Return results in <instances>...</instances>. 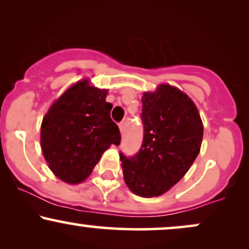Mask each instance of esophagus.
Instances as JSON below:
<instances>
[{
  "instance_id": "esophagus-1",
  "label": "esophagus",
  "mask_w": 249,
  "mask_h": 249,
  "mask_svg": "<svg viewBox=\"0 0 249 249\" xmlns=\"http://www.w3.org/2000/svg\"><path fill=\"white\" fill-rule=\"evenodd\" d=\"M119 130H121V133L124 132V122L119 123Z\"/></svg>"
}]
</instances>
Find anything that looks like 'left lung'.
Masks as SVG:
<instances>
[{
    "instance_id": "8db88e82",
    "label": "left lung",
    "mask_w": 249,
    "mask_h": 249,
    "mask_svg": "<svg viewBox=\"0 0 249 249\" xmlns=\"http://www.w3.org/2000/svg\"><path fill=\"white\" fill-rule=\"evenodd\" d=\"M142 103V146L134 156H119L128 188L151 198L167 192L190 170L199 154L204 127L191 98L171 85L144 93Z\"/></svg>"
}]
</instances>
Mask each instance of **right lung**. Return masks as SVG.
Masks as SVG:
<instances>
[{
  "label": "right lung",
  "instance_id": "obj_1",
  "mask_svg": "<svg viewBox=\"0 0 249 249\" xmlns=\"http://www.w3.org/2000/svg\"><path fill=\"white\" fill-rule=\"evenodd\" d=\"M107 95V90L90 87L88 81L78 82L51 105L43 118V156L63 181L82 182L111 145L121 144Z\"/></svg>",
  "mask_w": 249,
  "mask_h": 249
}]
</instances>
